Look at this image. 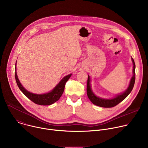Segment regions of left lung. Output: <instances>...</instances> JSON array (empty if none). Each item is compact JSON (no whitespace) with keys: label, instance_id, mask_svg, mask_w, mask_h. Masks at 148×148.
Listing matches in <instances>:
<instances>
[{"label":"left lung","instance_id":"obj_1","mask_svg":"<svg viewBox=\"0 0 148 148\" xmlns=\"http://www.w3.org/2000/svg\"><path fill=\"white\" fill-rule=\"evenodd\" d=\"M132 62H133V75L131 79L129 86L128 88L126 89L123 92L119 94L116 95L115 97L111 99H105L97 97L93 92L91 86V78L89 75H88V80H87V93L88 98L95 105H97L98 107H103V108H111L116 106L119 103L125 99L127 96L131 93L132 91L134 84L135 81V64L134 59L131 57Z\"/></svg>","mask_w":148,"mask_h":148}]
</instances>
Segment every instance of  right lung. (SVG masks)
<instances>
[{
	"label": "right lung",
	"instance_id": "add662e5",
	"mask_svg": "<svg viewBox=\"0 0 148 148\" xmlns=\"http://www.w3.org/2000/svg\"><path fill=\"white\" fill-rule=\"evenodd\" d=\"M71 75L72 74H70L65 76L49 92L42 94H37L28 91L22 86L17 77L16 73V62L15 64V78L19 89L32 101L36 104L41 105H49L57 101L62 95L63 92H64L66 83L70 78Z\"/></svg>",
	"mask_w": 148,
	"mask_h": 148
}]
</instances>
